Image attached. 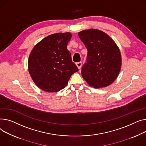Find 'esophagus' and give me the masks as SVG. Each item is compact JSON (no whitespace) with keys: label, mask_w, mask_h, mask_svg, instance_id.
I'll return each mask as SVG.
<instances>
[{"label":"esophagus","mask_w":146,"mask_h":146,"mask_svg":"<svg viewBox=\"0 0 146 146\" xmlns=\"http://www.w3.org/2000/svg\"><path fill=\"white\" fill-rule=\"evenodd\" d=\"M76 65L77 66V67H78L79 69H80V68H81L82 66V62H76Z\"/></svg>","instance_id":"1"}]
</instances>
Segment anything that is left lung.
Returning a JSON list of instances; mask_svg holds the SVG:
<instances>
[{"label": "left lung", "instance_id": "obj_1", "mask_svg": "<svg viewBox=\"0 0 146 146\" xmlns=\"http://www.w3.org/2000/svg\"><path fill=\"white\" fill-rule=\"evenodd\" d=\"M88 50L81 74L90 86L103 88L112 84L121 67V56L115 42L107 33L91 29L78 33Z\"/></svg>", "mask_w": 146, "mask_h": 146}]
</instances>
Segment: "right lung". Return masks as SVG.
Instances as JSON below:
<instances>
[{
    "label": "right lung",
    "instance_id": "add662e5",
    "mask_svg": "<svg viewBox=\"0 0 146 146\" xmlns=\"http://www.w3.org/2000/svg\"><path fill=\"white\" fill-rule=\"evenodd\" d=\"M70 32L52 34L34 46L28 59V70L33 82L41 90L55 92L64 88L71 76L78 71L66 46Z\"/></svg>",
    "mask_w": 146,
    "mask_h": 146
}]
</instances>
